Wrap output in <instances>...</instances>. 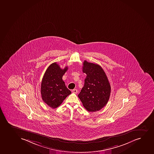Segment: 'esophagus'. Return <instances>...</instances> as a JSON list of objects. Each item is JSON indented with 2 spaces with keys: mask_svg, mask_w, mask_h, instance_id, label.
Masks as SVG:
<instances>
[{
  "mask_svg": "<svg viewBox=\"0 0 154 154\" xmlns=\"http://www.w3.org/2000/svg\"><path fill=\"white\" fill-rule=\"evenodd\" d=\"M72 92L73 93H75V94H77V92H78V91L77 90H76V89H74V90H72Z\"/></svg>",
  "mask_w": 154,
  "mask_h": 154,
  "instance_id": "1",
  "label": "esophagus"
}]
</instances>
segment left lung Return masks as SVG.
Masks as SVG:
<instances>
[{"instance_id":"1","label":"left lung","mask_w":154,"mask_h":154,"mask_svg":"<svg viewBox=\"0 0 154 154\" xmlns=\"http://www.w3.org/2000/svg\"><path fill=\"white\" fill-rule=\"evenodd\" d=\"M82 71L87 74L85 85L78 97L89 112L100 110L110 97L111 87L103 68L97 64L84 61Z\"/></svg>"}]
</instances>
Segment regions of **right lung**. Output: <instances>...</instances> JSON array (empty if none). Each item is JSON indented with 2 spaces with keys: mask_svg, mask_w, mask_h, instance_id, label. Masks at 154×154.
<instances>
[{
  "mask_svg": "<svg viewBox=\"0 0 154 154\" xmlns=\"http://www.w3.org/2000/svg\"><path fill=\"white\" fill-rule=\"evenodd\" d=\"M67 69V66L61 69L60 65L54 62L49 65L44 75L41 87V96L44 103L52 108L59 107L71 94L62 80Z\"/></svg>",
  "mask_w": 154,
  "mask_h": 154,
  "instance_id": "add662e5",
  "label": "right lung"
}]
</instances>
